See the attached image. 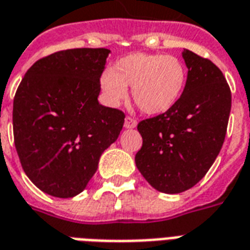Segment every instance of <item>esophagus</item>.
<instances>
[{
	"mask_svg": "<svg viewBox=\"0 0 250 250\" xmlns=\"http://www.w3.org/2000/svg\"><path fill=\"white\" fill-rule=\"evenodd\" d=\"M138 125V122L134 119V118H130V116H127L125 119V128H135Z\"/></svg>",
	"mask_w": 250,
	"mask_h": 250,
	"instance_id": "esophagus-1",
	"label": "esophagus"
}]
</instances>
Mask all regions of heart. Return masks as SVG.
<instances>
[{
  "label": "heart",
  "mask_w": 250,
  "mask_h": 250,
  "mask_svg": "<svg viewBox=\"0 0 250 250\" xmlns=\"http://www.w3.org/2000/svg\"><path fill=\"white\" fill-rule=\"evenodd\" d=\"M187 84V70L175 57L132 53L120 58L101 77V87L110 104L123 101L132 86L136 104L149 115L171 110L182 98Z\"/></svg>",
  "instance_id": "b5f03b06"
}]
</instances>
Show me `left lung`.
I'll list each match as a JSON object with an SVG mask.
<instances>
[{"mask_svg":"<svg viewBox=\"0 0 250 250\" xmlns=\"http://www.w3.org/2000/svg\"><path fill=\"white\" fill-rule=\"evenodd\" d=\"M188 68L182 98L164 114L142 120L139 172L163 193H180L200 182L223 147L232 95L213 62L183 50Z\"/></svg>","mask_w":250,"mask_h":250,"instance_id":"1","label":"left lung"}]
</instances>
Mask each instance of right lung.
<instances>
[{"label": "right lung", "mask_w": 250, "mask_h": 250, "mask_svg": "<svg viewBox=\"0 0 250 250\" xmlns=\"http://www.w3.org/2000/svg\"><path fill=\"white\" fill-rule=\"evenodd\" d=\"M108 49H70L37 61L13 103V132L22 168L47 195H79L114 143L125 114L98 102Z\"/></svg>", "instance_id": "obj_1"}]
</instances>
